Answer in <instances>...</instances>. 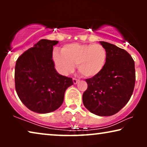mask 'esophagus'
Here are the masks:
<instances>
[{
	"instance_id": "1",
	"label": "esophagus",
	"mask_w": 147,
	"mask_h": 147,
	"mask_svg": "<svg viewBox=\"0 0 147 147\" xmlns=\"http://www.w3.org/2000/svg\"><path fill=\"white\" fill-rule=\"evenodd\" d=\"M78 82H79V80L76 79V78H73V82H74V84H76Z\"/></svg>"
}]
</instances>
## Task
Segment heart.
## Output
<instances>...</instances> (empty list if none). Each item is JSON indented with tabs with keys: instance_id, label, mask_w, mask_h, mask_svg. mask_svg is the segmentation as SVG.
Listing matches in <instances>:
<instances>
[{
	"instance_id": "1",
	"label": "heart",
	"mask_w": 147,
	"mask_h": 147,
	"mask_svg": "<svg viewBox=\"0 0 147 147\" xmlns=\"http://www.w3.org/2000/svg\"><path fill=\"white\" fill-rule=\"evenodd\" d=\"M61 52H54L53 59L58 71L63 75L71 73L77 65L83 77H95L104 69L107 59L106 50L100 44L69 43L64 45Z\"/></svg>"
}]
</instances>
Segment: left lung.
Wrapping results in <instances>:
<instances>
[{
	"label": "left lung",
	"mask_w": 147,
	"mask_h": 147,
	"mask_svg": "<svg viewBox=\"0 0 147 147\" xmlns=\"http://www.w3.org/2000/svg\"><path fill=\"white\" fill-rule=\"evenodd\" d=\"M107 52L104 69L86 80L88 88L82 96L84 105L96 115L112 116L129 101L135 85L134 61L126 50L100 41Z\"/></svg>",
	"instance_id": "left-lung-1"
}]
</instances>
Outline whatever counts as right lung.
<instances>
[{"label": "right lung", "mask_w": 147, "mask_h": 147, "mask_svg": "<svg viewBox=\"0 0 147 147\" xmlns=\"http://www.w3.org/2000/svg\"><path fill=\"white\" fill-rule=\"evenodd\" d=\"M57 41L41 39L18 57L15 70L16 92L31 111L49 113L61 106L72 78L56 71L53 61V45Z\"/></svg>", "instance_id": "add662e5"}]
</instances>
